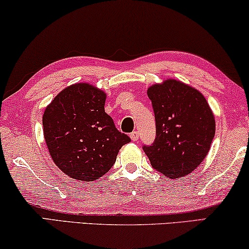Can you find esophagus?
I'll use <instances>...</instances> for the list:
<instances>
[{"label": "esophagus", "mask_w": 249, "mask_h": 249, "mask_svg": "<svg viewBox=\"0 0 249 249\" xmlns=\"http://www.w3.org/2000/svg\"><path fill=\"white\" fill-rule=\"evenodd\" d=\"M129 138H131L132 141H134V142L139 141V133L136 132V131L132 132V133H131V135H129Z\"/></svg>", "instance_id": "1"}]
</instances>
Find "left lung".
I'll return each mask as SVG.
<instances>
[{
  "mask_svg": "<svg viewBox=\"0 0 249 249\" xmlns=\"http://www.w3.org/2000/svg\"><path fill=\"white\" fill-rule=\"evenodd\" d=\"M157 136L143 146L151 166L169 178L193 173L208 155L215 133L211 107L197 89L167 79L149 87Z\"/></svg>",
  "mask_w": 249,
  "mask_h": 249,
  "instance_id": "left-lung-1",
  "label": "left lung"
}]
</instances>
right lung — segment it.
<instances>
[{"instance_id": "add662e5", "label": "right lung", "mask_w": 249, "mask_h": 249, "mask_svg": "<svg viewBox=\"0 0 249 249\" xmlns=\"http://www.w3.org/2000/svg\"><path fill=\"white\" fill-rule=\"evenodd\" d=\"M107 94L90 83L66 87L46 107L44 138L52 159L73 179L93 181L116 161L131 140L105 113Z\"/></svg>"}]
</instances>
